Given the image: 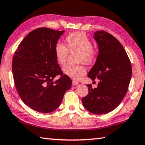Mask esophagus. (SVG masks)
Instances as JSON below:
<instances>
[{
    "instance_id": "esophagus-1",
    "label": "esophagus",
    "mask_w": 145,
    "mask_h": 145,
    "mask_svg": "<svg viewBox=\"0 0 145 145\" xmlns=\"http://www.w3.org/2000/svg\"><path fill=\"white\" fill-rule=\"evenodd\" d=\"M78 84H79L78 82L74 81V80H73V81H72V85L73 86H76V85H78Z\"/></svg>"
}]
</instances>
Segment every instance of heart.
I'll return each mask as SVG.
<instances>
[{
  "label": "heart",
  "mask_w": 145,
  "mask_h": 145,
  "mask_svg": "<svg viewBox=\"0 0 145 145\" xmlns=\"http://www.w3.org/2000/svg\"><path fill=\"white\" fill-rule=\"evenodd\" d=\"M66 48L63 43L57 42L54 48L56 61L59 65H65L69 51L71 53L78 52V61L86 64L92 63L95 59V52L93 43L86 33L78 32L71 33L65 37ZM86 68L83 65H69L63 68V72L75 80H80L86 74Z\"/></svg>",
  "instance_id": "b5f03b06"
}]
</instances>
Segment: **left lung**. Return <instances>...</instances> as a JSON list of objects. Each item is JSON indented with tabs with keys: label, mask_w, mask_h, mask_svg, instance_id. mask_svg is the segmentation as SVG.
<instances>
[{
	"label": "left lung",
	"mask_w": 145,
	"mask_h": 145,
	"mask_svg": "<svg viewBox=\"0 0 145 145\" xmlns=\"http://www.w3.org/2000/svg\"><path fill=\"white\" fill-rule=\"evenodd\" d=\"M99 47L95 65L88 73L92 80H99L97 88L88 84V95L82 98L84 106L96 115L106 114L121 104L132 77L130 60L121 43L105 31L95 32Z\"/></svg>",
	"instance_id": "obj_1"
}]
</instances>
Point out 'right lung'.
I'll list each match as a JSON object with an SVG mask.
<instances>
[{"label":"right lung","instance_id":"right-lung-1","mask_svg":"<svg viewBox=\"0 0 145 145\" xmlns=\"http://www.w3.org/2000/svg\"><path fill=\"white\" fill-rule=\"evenodd\" d=\"M64 30L39 28L26 35L15 52L12 72L19 97L26 105L41 113H50L59 106L72 81L63 74L54 48ZM57 75L60 78L53 81Z\"/></svg>","mask_w":145,"mask_h":145}]
</instances>
